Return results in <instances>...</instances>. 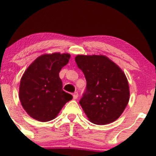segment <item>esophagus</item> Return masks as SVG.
I'll list each match as a JSON object with an SVG mask.
<instances>
[{
  "label": "esophagus",
  "instance_id": "34e87169",
  "mask_svg": "<svg viewBox=\"0 0 156 156\" xmlns=\"http://www.w3.org/2000/svg\"><path fill=\"white\" fill-rule=\"evenodd\" d=\"M78 98V92H75L73 94V98L74 99H77Z\"/></svg>",
  "mask_w": 156,
  "mask_h": 156
}]
</instances>
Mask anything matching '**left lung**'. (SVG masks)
I'll return each instance as SVG.
<instances>
[{"mask_svg":"<svg viewBox=\"0 0 156 156\" xmlns=\"http://www.w3.org/2000/svg\"><path fill=\"white\" fill-rule=\"evenodd\" d=\"M75 62L87 81L86 92L79 103L88 120L102 126L117 120L130 96L124 71L102 55H78Z\"/></svg>","mask_w":156,"mask_h":156,"instance_id":"1","label":"left lung"}]
</instances>
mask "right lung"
I'll list each match as a JSON object with an SVG mask.
<instances>
[{"label":"right lung","mask_w":156,"mask_h":156,"mask_svg":"<svg viewBox=\"0 0 156 156\" xmlns=\"http://www.w3.org/2000/svg\"><path fill=\"white\" fill-rule=\"evenodd\" d=\"M68 53L44 54L26 69L19 87L21 105L32 119L45 122L58 116L72 95L62 89L59 72L69 62Z\"/></svg>","instance_id":"right-lung-1"}]
</instances>
